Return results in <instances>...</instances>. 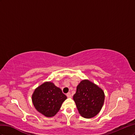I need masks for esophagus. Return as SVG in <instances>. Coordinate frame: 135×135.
<instances>
[{
	"mask_svg": "<svg viewBox=\"0 0 135 135\" xmlns=\"http://www.w3.org/2000/svg\"><path fill=\"white\" fill-rule=\"evenodd\" d=\"M66 95H67V97H68V98H71V93L70 92H69V93H68L67 94H66Z\"/></svg>",
	"mask_w": 135,
	"mask_h": 135,
	"instance_id": "esophagus-1",
	"label": "esophagus"
}]
</instances>
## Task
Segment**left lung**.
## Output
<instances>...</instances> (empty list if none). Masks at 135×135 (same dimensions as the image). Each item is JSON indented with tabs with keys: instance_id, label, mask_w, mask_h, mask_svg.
Returning a JSON list of instances; mask_svg holds the SVG:
<instances>
[{
	"instance_id": "obj_1",
	"label": "left lung",
	"mask_w": 135,
	"mask_h": 135,
	"mask_svg": "<svg viewBox=\"0 0 135 135\" xmlns=\"http://www.w3.org/2000/svg\"><path fill=\"white\" fill-rule=\"evenodd\" d=\"M79 113L85 118H91L101 111L104 103L103 91L90 81L83 80L77 86L73 97Z\"/></svg>"
}]
</instances>
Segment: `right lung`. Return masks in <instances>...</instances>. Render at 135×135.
Masks as SVG:
<instances>
[{"label":"right lung","mask_w":135,"mask_h":135,"mask_svg":"<svg viewBox=\"0 0 135 135\" xmlns=\"http://www.w3.org/2000/svg\"><path fill=\"white\" fill-rule=\"evenodd\" d=\"M66 99L67 96L60 88L51 82L42 84L32 95L33 103L36 110L47 117L54 116Z\"/></svg>","instance_id":"right-lung-1"}]
</instances>
